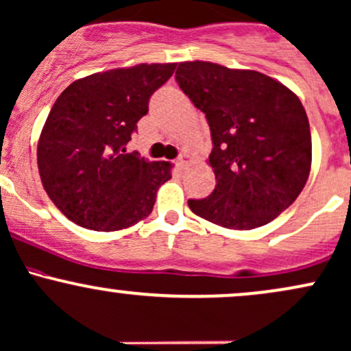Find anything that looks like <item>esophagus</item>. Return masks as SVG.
<instances>
[{
  "instance_id": "1",
  "label": "esophagus",
  "mask_w": 351,
  "mask_h": 351,
  "mask_svg": "<svg viewBox=\"0 0 351 351\" xmlns=\"http://www.w3.org/2000/svg\"><path fill=\"white\" fill-rule=\"evenodd\" d=\"M191 160H193V158H191V155L188 152H183L182 155H180L178 158H176V165H178L180 168H184L186 167L188 163H191Z\"/></svg>"
}]
</instances>
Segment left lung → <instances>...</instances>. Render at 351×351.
I'll use <instances>...</instances> for the list:
<instances>
[{
	"label": "left lung",
	"mask_w": 351,
	"mask_h": 351,
	"mask_svg": "<svg viewBox=\"0 0 351 351\" xmlns=\"http://www.w3.org/2000/svg\"><path fill=\"white\" fill-rule=\"evenodd\" d=\"M176 82L210 125L208 163L217 186L188 199L198 217L230 230H253L302 193L311 168L306 111L293 91L253 69L183 61Z\"/></svg>",
	"instance_id": "obj_1"
}]
</instances>
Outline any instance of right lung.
I'll return each mask as SVG.
<instances>
[{"mask_svg": "<svg viewBox=\"0 0 351 351\" xmlns=\"http://www.w3.org/2000/svg\"><path fill=\"white\" fill-rule=\"evenodd\" d=\"M175 68L141 63L95 73L58 96L38 141V169L45 191L73 223L117 232L152 213L171 163L126 153V143Z\"/></svg>", "mask_w": 351, "mask_h": 351, "instance_id": "obj_1", "label": "right lung"}]
</instances>
